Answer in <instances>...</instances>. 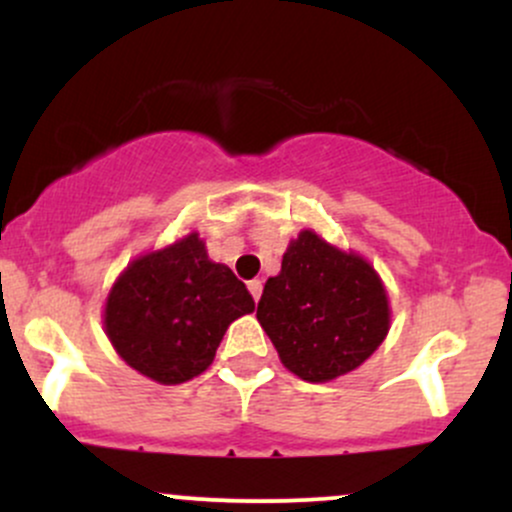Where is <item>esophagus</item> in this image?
Masks as SVG:
<instances>
[{
	"label": "esophagus",
	"mask_w": 512,
	"mask_h": 512,
	"mask_svg": "<svg viewBox=\"0 0 512 512\" xmlns=\"http://www.w3.org/2000/svg\"><path fill=\"white\" fill-rule=\"evenodd\" d=\"M248 289H250V293H252V298H255V301H260V296H262V281H260V279L248 281Z\"/></svg>",
	"instance_id": "obj_1"
}]
</instances>
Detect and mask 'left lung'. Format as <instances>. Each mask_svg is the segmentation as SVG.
<instances>
[{
    "mask_svg": "<svg viewBox=\"0 0 512 512\" xmlns=\"http://www.w3.org/2000/svg\"><path fill=\"white\" fill-rule=\"evenodd\" d=\"M257 320L281 363L308 383H327L361 366L383 344L390 308L366 260L303 231L264 284Z\"/></svg>",
    "mask_w": 512,
    "mask_h": 512,
    "instance_id": "1",
    "label": "left lung"
}]
</instances>
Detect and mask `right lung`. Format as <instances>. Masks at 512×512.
Masks as SVG:
<instances>
[{"instance_id":"add662e5","label":"right lung","mask_w":512,"mask_h":512,"mask_svg":"<svg viewBox=\"0 0 512 512\" xmlns=\"http://www.w3.org/2000/svg\"><path fill=\"white\" fill-rule=\"evenodd\" d=\"M252 310L243 281L190 233L122 272L105 303V332L134 370L178 385L211 366L228 325Z\"/></svg>"}]
</instances>
